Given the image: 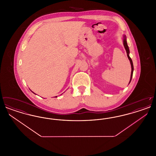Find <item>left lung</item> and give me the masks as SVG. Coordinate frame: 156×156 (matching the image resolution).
I'll use <instances>...</instances> for the list:
<instances>
[{
  "instance_id": "left-lung-1",
  "label": "left lung",
  "mask_w": 156,
  "mask_h": 156,
  "mask_svg": "<svg viewBox=\"0 0 156 156\" xmlns=\"http://www.w3.org/2000/svg\"><path fill=\"white\" fill-rule=\"evenodd\" d=\"M123 44L125 46V48L126 49V52H127V57L130 60V64H131V66H132V73H131V76H130V82H129V83L132 80V76H133V62H132V60L131 59V58L129 57V47L127 45V41H126V36H124V39H123Z\"/></svg>"
}]
</instances>
